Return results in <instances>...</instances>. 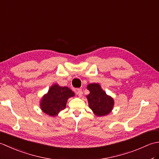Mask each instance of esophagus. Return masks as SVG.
Segmentation results:
<instances>
[{"mask_svg": "<svg viewBox=\"0 0 159 159\" xmlns=\"http://www.w3.org/2000/svg\"><path fill=\"white\" fill-rule=\"evenodd\" d=\"M76 93H77V95L79 96V97H81L83 96V91H82V89H77L76 90Z\"/></svg>", "mask_w": 159, "mask_h": 159, "instance_id": "1", "label": "esophagus"}]
</instances>
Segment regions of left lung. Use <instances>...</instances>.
I'll return each mask as SVG.
<instances>
[{
	"mask_svg": "<svg viewBox=\"0 0 159 159\" xmlns=\"http://www.w3.org/2000/svg\"><path fill=\"white\" fill-rule=\"evenodd\" d=\"M90 93L87 96L89 107L97 116H104L112 111L114 100L101 88L98 83H92L87 85Z\"/></svg>",
	"mask_w": 159,
	"mask_h": 159,
	"instance_id": "1",
	"label": "left lung"
}]
</instances>
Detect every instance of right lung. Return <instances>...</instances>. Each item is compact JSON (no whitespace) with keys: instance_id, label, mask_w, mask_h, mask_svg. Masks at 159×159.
I'll use <instances>...</instances> for the list:
<instances>
[{"instance_id":"obj_1","label":"right lung","mask_w":159,"mask_h":159,"mask_svg":"<svg viewBox=\"0 0 159 159\" xmlns=\"http://www.w3.org/2000/svg\"><path fill=\"white\" fill-rule=\"evenodd\" d=\"M73 96L74 93L68 87L55 84L42 97L40 108L43 113L50 116H56L61 111L66 109L67 100Z\"/></svg>"}]
</instances>
